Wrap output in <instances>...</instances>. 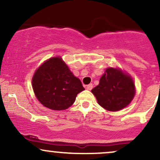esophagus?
I'll use <instances>...</instances> for the list:
<instances>
[{"instance_id":"1","label":"esophagus","mask_w":160,"mask_h":160,"mask_svg":"<svg viewBox=\"0 0 160 160\" xmlns=\"http://www.w3.org/2000/svg\"><path fill=\"white\" fill-rule=\"evenodd\" d=\"M92 84H89V85H87L86 86V89H88V90H91L92 89Z\"/></svg>"}]
</instances>
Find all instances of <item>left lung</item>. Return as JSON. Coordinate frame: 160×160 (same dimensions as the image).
<instances>
[{"label": "left lung", "mask_w": 160, "mask_h": 160, "mask_svg": "<svg viewBox=\"0 0 160 160\" xmlns=\"http://www.w3.org/2000/svg\"><path fill=\"white\" fill-rule=\"evenodd\" d=\"M99 105L110 111H118L132 102L135 94L134 81L120 69L108 68L92 89Z\"/></svg>", "instance_id": "obj_1"}]
</instances>
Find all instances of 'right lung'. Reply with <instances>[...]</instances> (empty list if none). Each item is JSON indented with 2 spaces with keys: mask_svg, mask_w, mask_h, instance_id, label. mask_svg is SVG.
<instances>
[{
  "mask_svg": "<svg viewBox=\"0 0 160 160\" xmlns=\"http://www.w3.org/2000/svg\"><path fill=\"white\" fill-rule=\"evenodd\" d=\"M32 87L40 103L55 111L68 108L78 93L85 89L61 57L49 58L38 68L33 76Z\"/></svg>",
  "mask_w": 160,
  "mask_h": 160,
  "instance_id": "add662e5",
  "label": "right lung"
}]
</instances>
